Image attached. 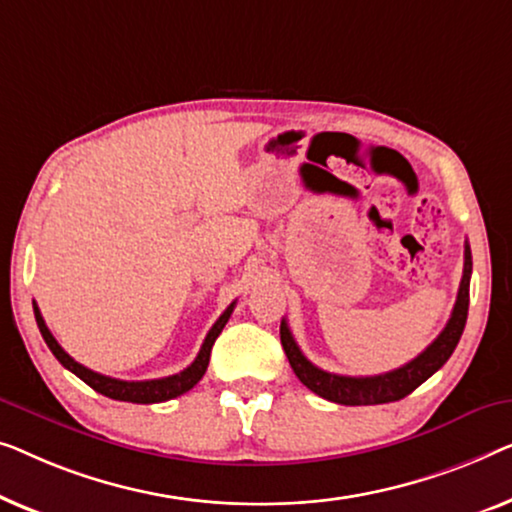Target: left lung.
Here are the masks:
<instances>
[{
	"label": "left lung",
	"instance_id": "8db88e82",
	"mask_svg": "<svg viewBox=\"0 0 512 512\" xmlns=\"http://www.w3.org/2000/svg\"><path fill=\"white\" fill-rule=\"evenodd\" d=\"M471 248L466 243L464 248V276L459 283L457 301L452 308V315L448 325L434 338V343L427 350L420 352L408 364L399 366V369L380 373V376H336V373H327L308 362L304 352L299 350L297 341H294L287 322H280V343L287 359H290L292 371L304 383L308 390L318 394V397L343 403V406H376V403H390L408 397L410 392L417 390L424 380L434 376L441 366L448 362L452 352H455L459 338L466 325V315H469V285H471Z\"/></svg>",
	"mask_w": 512,
	"mask_h": 512
}]
</instances>
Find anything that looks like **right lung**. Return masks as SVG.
<instances>
[{
	"label": "right lung",
	"instance_id": "add662e5",
	"mask_svg": "<svg viewBox=\"0 0 512 512\" xmlns=\"http://www.w3.org/2000/svg\"><path fill=\"white\" fill-rule=\"evenodd\" d=\"M234 304L236 301H232V304L227 306V311L222 313L218 320H215V325L211 327V331H208L204 338V345H201L199 355L194 357V362L187 366V369H183L181 373H174V376L157 378V380H118L111 376H102V373H97V371L88 369V366L78 364L74 357H69L67 352L62 350V345L55 341V336L50 334V329L46 327V322H43V318H41L39 306H34V318H37V325H39L43 341H46L50 352L57 357V362H60L64 369L76 373V376L81 378L85 385H90L92 390L104 394V397H109V399H115V401L160 403V401L181 397V394L190 392L192 387L199 383L201 376L206 373L208 359H211V348H213L215 338L220 336L222 329H225L229 315H232V311H234Z\"/></svg>",
	"mask_w": 512,
	"mask_h": 512
}]
</instances>
